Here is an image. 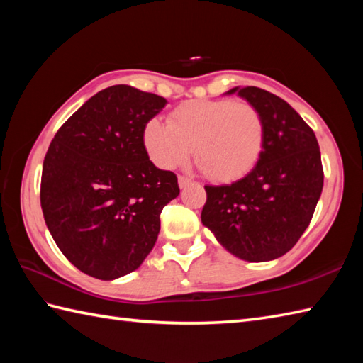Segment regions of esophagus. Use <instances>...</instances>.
<instances>
[{"label": "esophagus", "mask_w": 363, "mask_h": 363, "mask_svg": "<svg viewBox=\"0 0 363 363\" xmlns=\"http://www.w3.org/2000/svg\"><path fill=\"white\" fill-rule=\"evenodd\" d=\"M177 182H179L181 189H186L187 186H190V184H194V181H191L190 177H187V176H179V177H177Z\"/></svg>", "instance_id": "esophagus-1"}]
</instances>
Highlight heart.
I'll return each instance as SVG.
<instances>
[{
	"label": "heart",
	"mask_w": 363,
	"mask_h": 363,
	"mask_svg": "<svg viewBox=\"0 0 363 363\" xmlns=\"http://www.w3.org/2000/svg\"><path fill=\"white\" fill-rule=\"evenodd\" d=\"M265 120L257 107L234 99H194L169 113L168 123L152 118L143 143L157 167L172 169L195 156L217 182H233L257 165L265 146Z\"/></svg>",
	"instance_id": "1"
}]
</instances>
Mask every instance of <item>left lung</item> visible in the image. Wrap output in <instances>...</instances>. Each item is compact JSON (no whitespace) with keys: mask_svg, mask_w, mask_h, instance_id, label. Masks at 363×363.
Returning <instances> with one entry per match:
<instances>
[{"mask_svg":"<svg viewBox=\"0 0 363 363\" xmlns=\"http://www.w3.org/2000/svg\"><path fill=\"white\" fill-rule=\"evenodd\" d=\"M265 120V146L251 172L229 186H206L203 225L234 256L267 262L296 245L321 195L320 146L293 107L259 87L233 89Z\"/></svg>","mask_w":363,"mask_h":363,"instance_id":"left-lung-1","label":"left lung"}]
</instances>
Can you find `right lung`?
<instances>
[{
	"label": "right lung",
	"mask_w": 363,
	"mask_h": 363,
	"mask_svg": "<svg viewBox=\"0 0 363 363\" xmlns=\"http://www.w3.org/2000/svg\"><path fill=\"white\" fill-rule=\"evenodd\" d=\"M167 99L112 86L84 103L46 151L40 204L54 242L91 277L117 279L142 265L160 212L179 195L173 172L154 167L143 129Z\"/></svg>",
	"instance_id": "right-lung-1"
}]
</instances>
